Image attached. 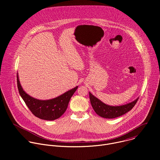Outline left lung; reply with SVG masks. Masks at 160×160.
<instances>
[{"label": "left lung", "mask_w": 160, "mask_h": 160, "mask_svg": "<svg viewBox=\"0 0 160 160\" xmlns=\"http://www.w3.org/2000/svg\"><path fill=\"white\" fill-rule=\"evenodd\" d=\"M89 98L91 105L97 115L104 118H115L120 117L130 111L138 102L139 98L133 101L121 106H109L102 102L94 95L89 92Z\"/></svg>", "instance_id": "obj_1"}]
</instances>
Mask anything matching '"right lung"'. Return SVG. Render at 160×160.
Instances as JSON below:
<instances>
[{
    "mask_svg": "<svg viewBox=\"0 0 160 160\" xmlns=\"http://www.w3.org/2000/svg\"><path fill=\"white\" fill-rule=\"evenodd\" d=\"M17 83L19 93L31 112L38 118L49 121L56 120L63 115L71 98L78 88L77 86L62 95L51 99L39 100L25 92L21 85L18 73Z\"/></svg>",
    "mask_w": 160,
    "mask_h": 160,
    "instance_id": "add662e5",
    "label": "right lung"
}]
</instances>
